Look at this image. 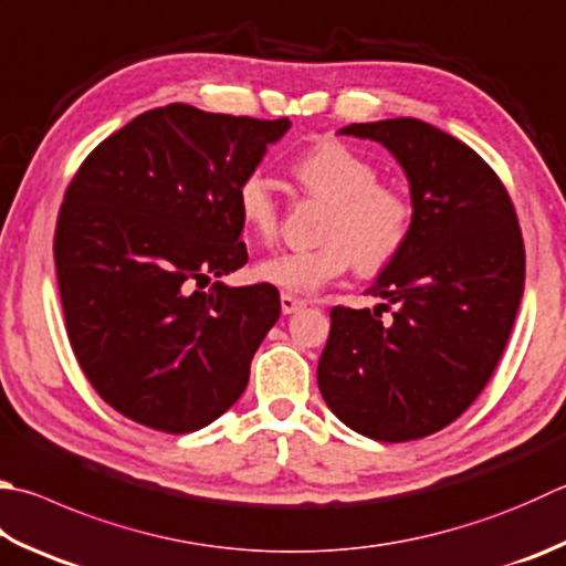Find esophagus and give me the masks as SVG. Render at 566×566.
Instances as JSON below:
<instances>
[{"label": "esophagus", "mask_w": 566, "mask_h": 566, "mask_svg": "<svg viewBox=\"0 0 566 566\" xmlns=\"http://www.w3.org/2000/svg\"><path fill=\"white\" fill-rule=\"evenodd\" d=\"M303 307H305V301H301V297L287 295V293L281 295V311H283V315H293L297 311H303Z\"/></svg>", "instance_id": "1"}]
</instances>
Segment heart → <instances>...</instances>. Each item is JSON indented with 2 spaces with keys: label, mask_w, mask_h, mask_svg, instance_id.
I'll return each mask as SVG.
<instances>
[{
  "label": "heart",
  "mask_w": 566,
  "mask_h": 566,
  "mask_svg": "<svg viewBox=\"0 0 566 566\" xmlns=\"http://www.w3.org/2000/svg\"><path fill=\"white\" fill-rule=\"evenodd\" d=\"M291 175L305 195L325 199L315 249L279 251L255 263V279L285 293H317L352 263L361 275H379L407 249L416 211L409 195L381 185L377 165L349 145L325 140L293 159ZM237 211L253 237L271 241L281 227V205L271 179L249 172L237 187Z\"/></svg>",
  "instance_id": "b5f03b06"
}]
</instances>
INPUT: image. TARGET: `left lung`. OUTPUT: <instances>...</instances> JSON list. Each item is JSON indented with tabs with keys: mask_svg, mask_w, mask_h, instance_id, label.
Wrapping results in <instances>:
<instances>
[{
	"mask_svg": "<svg viewBox=\"0 0 566 566\" xmlns=\"http://www.w3.org/2000/svg\"><path fill=\"white\" fill-rule=\"evenodd\" d=\"M339 135L397 157L416 219L407 249L367 291L387 303L329 313L317 387L329 411L367 439H423L471 407L503 357L525 287L517 214L485 159L439 127L394 117Z\"/></svg>",
	"mask_w": 566,
	"mask_h": 566,
	"instance_id": "left-lung-1",
	"label": "left lung"
}]
</instances>
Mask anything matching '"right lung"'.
Masks as SVG:
<instances>
[{
	"instance_id": "1",
	"label": "right lung",
	"mask_w": 566,
	"mask_h": 566,
	"mask_svg": "<svg viewBox=\"0 0 566 566\" xmlns=\"http://www.w3.org/2000/svg\"><path fill=\"white\" fill-rule=\"evenodd\" d=\"M287 127L172 103L113 133L71 179L53 239L66 333L127 419L191 433L247 389L281 297L221 275L249 261L237 187Z\"/></svg>"
}]
</instances>
